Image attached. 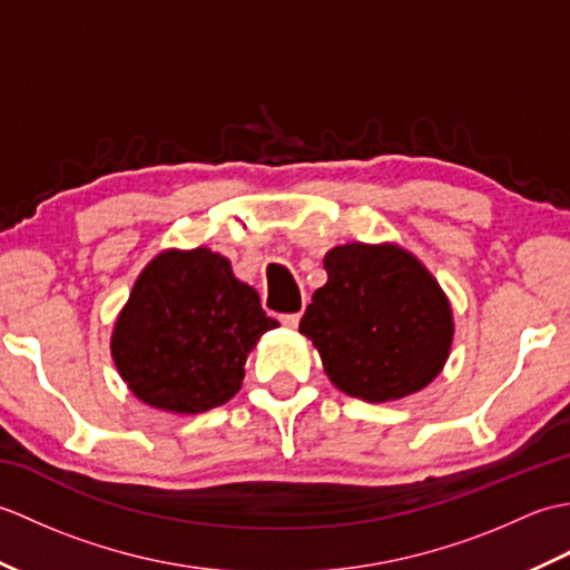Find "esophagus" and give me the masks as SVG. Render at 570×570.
<instances>
[{"label": "esophagus", "instance_id": "esophagus-1", "mask_svg": "<svg viewBox=\"0 0 570 570\" xmlns=\"http://www.w3.org/2000/svg\"><path fill=\"white\" fill-rule=\"evenodd\" d=\"M278 321H282L284 328H296L301 321V313H284V316H278Z\"/></svg>", "mask_w": 570, "mask_h": 570}]
</instances>
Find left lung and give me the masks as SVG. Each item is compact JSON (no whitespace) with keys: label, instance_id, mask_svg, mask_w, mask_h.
Masks as SVG:
<instances>
[{"label":"left lung","instance_id":"obj_1","mask_svg":"<svg viewBox=\"0 0 570 570\" xmlns=\"http://www.w3.org/2000/svg\"><path fill=\"white\" fill-rule=\"evenodd\" d=\"M328 282L298 333L318 350L337 390L384 404L439 377L453 345V308L441 284L396 242H347L323 259Z\"/></svg>","mask_w":570,"mask_h":570}]
</instances>
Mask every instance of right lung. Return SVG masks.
<instances>
[{
    "mask_svg": "<svg viewBox=\"0 0 570 570\" xmlns=\"http://www.w3.org/2000/svg\"><path fill=\"white\" fill-rule=\"evenodd\" d=\"M276 325L220 252L171 247L137 276L110 353L139 402L168 414H203L239 392L249 353Z\"/></svg>",
    "mask_w": 570,
    "mask_h": 570,
    "instance_id": "right-lung-1",
    "label": "right lung"
}]
</instances>
